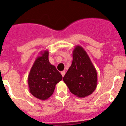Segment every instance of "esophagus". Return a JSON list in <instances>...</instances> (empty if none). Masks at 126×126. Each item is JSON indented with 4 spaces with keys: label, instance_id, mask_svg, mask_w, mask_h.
<instances>
[{
    "label": "esophagus",
    "instance_id": "1",
    "mask_svg": "<svg viewBox=\"0 0 126 126\" xmlns=\"http://www.w3.org/2000/svg\"><path fill=\"white\" fill-rule=\"evenodd\" d=\"M61 74H62V77H64V74H65V71H61Z\"/></svg>",
    "mask_w": 126,
    "mask_h": 126
}]
</instances>
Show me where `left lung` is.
Wrapping results in <instances>:
<instances>
[{
  "label": "left lung",
  "instance_id": "8db88e82",
  "mask_svg": "<svg viewBox=\"0 0 126 126\" xmlns=\"http://www.w3.org/2000/svg\"><path fill=\"white\" fill-rule=\"evenodd\" d=\"M63 81L73 95L79 98L90 95L97 85V73L90 58L81 46L73 51V61Z\"/></svg>",
  "mask_w": 126,
  "mask_h": 126
}]
</instances>
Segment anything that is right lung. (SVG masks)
I'll use <instances>...</instances> for the list:
<instances>
[{
  "instance_id": "add662e5",
  "label": "right lung",
  "mask_w": 126,
  "mask_h": 126,
  "mask_svg": "<svg viewBox=\"0 0 126 126\" xmlns=\"http://www.w3.org/2000/svg\"><path fill=\"white\" fill-rule=\"evenodd\" d=\"M36 58L29 74L28 83L30 93L39 100H47L52 95L56 85L63 77L54 65L49 62V51H41Z\"/></svg>"
}]
</instances>
